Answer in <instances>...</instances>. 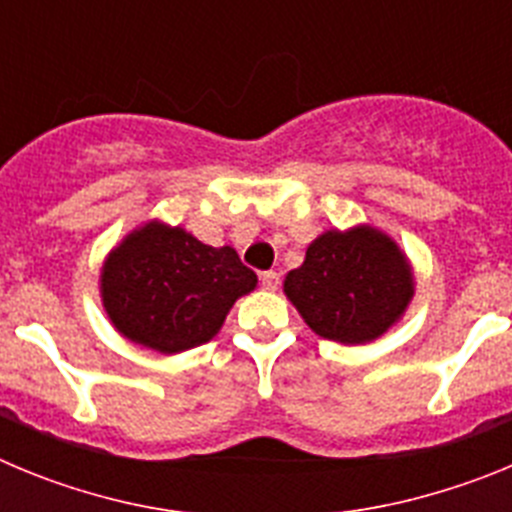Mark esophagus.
<instances>
[{
	"instance_id": "esophagus-1",
	"label": "esophagus",
	"mask_w": 512,
	"mask_h": 512,
	"mask_svg": "<svg viewBox=\"0 0 512 512\" xmlns=\"http://www.w3.org/2000/svg\"><path fill=\"white\" fill-rule=\"evenodd\" d=\"M261 287L274 292V289L279 287V271H264V274H261Z\"/></svg>"
}]
</instances>
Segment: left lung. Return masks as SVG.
Masks as SVG:
<instances>
[{"label":"left lung","instance_id":"obj_1","mask_svg":"<svg viewBox=\"0 0 512 512\" xmlns=\"http://www.w3.org/2000/svg\"><path fill=\"white\" fill-rule=\"evenodd\" d=\"M284 295L315 336L364 346L408 312L415 271L400 243L372 223L330 228L284 277Z\"/></svg>","mask_w":512,"mask_h":512}]
</instances>
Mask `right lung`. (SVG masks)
I'll list each match as a JSON object with an SVG mask.
<instances>
[{"instance_id": "obj_1", "label": "right lung", "mask_w": 512, "mask_h": 512, "mask_svg": "<svg viewBox=\"0 0 512 512\" xmlns=\"http://www.w3.org/2000/svg\"><path fill=\"white\" fill-rule=\"evenodd\" d=\"M259 279L235 248H212L182 225L146 220L102 261L99 297L122 338L156 354H182L212 341L230 307Z\"/></svg>"}]
</instances>
